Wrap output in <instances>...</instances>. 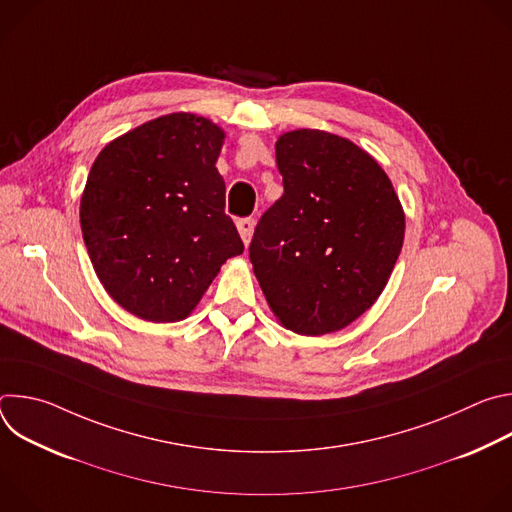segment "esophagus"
I'll list each match as a JSON object with an SVG mask.
<instances>
[{
  "instance_id": "esophagus-1",
  "label": "esophagus",
  "mask_w": 512,
  "mask_h": 512,
  "mask_svg": "<svg viewBox=\"0 0 512 512\" xmlns=\"http://www.w3.org/2000/svg\"><path fill=\"white\" fill-rule=\"evenodd\" d=\"M237 229L241 233V239L245 245H249L251 237H253V229H255V221L253 218H239L237 221Z\"/></svg>"
}]
</instances>
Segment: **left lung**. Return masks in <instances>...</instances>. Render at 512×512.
Returning a JSON list of instances; mask_svg holds the SVG:
<instances>
[{
  "label": "left lung",
  "instance_id": "left-lung-1",
  "mask_svg": "<svg viewBox=\"0 0 512 512\" xmlns=\"http://www.w3.org/2000/svg\"><path fill=\"white\" fill-rule=\"evenodd\" d=\"M275 160L283 194L255 227L253 271L287 330H342L391 277L405 237L403 206L375 158L340 135L287 131Z\"/></svg>",
  "mask_w": 512,
  "mask_h": 512
}]
</instances>
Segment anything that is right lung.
Wrapping results in <instances>:
<instances>
[{
	"label": "right lung",
	"instance_id": "obj_1",
	"mask_svg": "<svg viewBox=\"0 0 512 512\" xmlns=\"http://www.w3.org/2000/svg\"><path fill=\"white\" fill-rule=\"evenodd\" d=\"M225 131L170 113L113 139L81 198L83 239L107 294L148 322L184 320L243 253L216 170Z\"/></svg>",
	"mask_w": 512,
	"mask_h": 512
}]
</instances>
